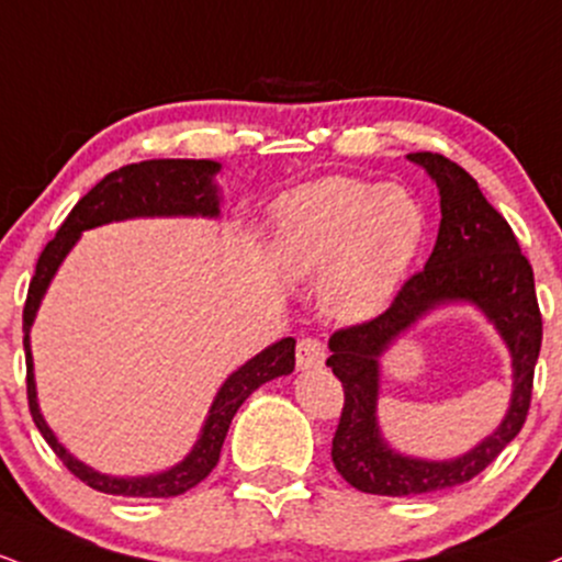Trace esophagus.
<instances>
[{
	"mask_svg": "<svg viewBox=\"0 0 562 562\" xmlns=\"http://www.w3.org/2000/svg\"><path fill=\"white\" fill-rule=\"evenodd\" d=\"M324 346L319 337H301L299 346H295V361L301 369H319L324 367Z\"/></svg>",
	"mask_w": 562,
	"mask_h": 562,
	"instance_id": "esophagus-1",
	"label": "esophagus"
}]
</instances>
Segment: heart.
Returning <instances> with one entry per match:
<instances>
[{"label": "heart", "instance_id": "b5f03b06", "mask_svg": "<svg viewBox=\"0 0 562 562\" xmlns=\"http://www.w3.org/2000/svg\"><path fill=\"white\" fill-rule=\"evenodd\" d=\"M429 240V214L411 188L327 178L280 201L274 256L293 280H319L340 319H371L401 293Z\"/></svg>", "mask_w": 562, "mask_h": 562}]
</instances>
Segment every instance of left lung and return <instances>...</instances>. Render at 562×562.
I'll return each instance as SVG.
<instances>
[{
	"mask_svg": "<svg viewBox=\"0 0 562 562\" xmlns=\"http://www.w3.org/2000/svg\"><path fill=\"white\" fill-rule=\"evenodd\" d=\"M411 161L427 167L439 188L442 222L435 251L422 272L411 274L387 308L374 319L337 329L329 337L327 367L342 382V414L333 437L337 474L369 495L408 497L448 490L482 474L526 424L533 367L542 348V311L533 269L505 216L476 180L442 154L416 151ZM448 300L476 302L501 329L514 353V401L501 429L456 462H418L392 453L375 429V358L418 315Z\"/></svg>",
	"mask_w": 562,
	"mask_h": 562,
	"instance_id": "left-lung-1",
	"label": "left lung"
}]
</instances>
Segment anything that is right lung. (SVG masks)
Here are the masks:
<instances>
[{"mask_svg":"<svg viewBox=\"0 0 562 562\" xmlns=\"http://www.w3.org/2000/svg\"><path fill=\"white\" fill-rule=\"evenodd\" d=\"M220 170L216 161L206 159H148L135 161V165H125L120 170L106 175L104 180L88 191L83 199L72 206L67 214L63 227L57 235L46 243L42 256L36 261V272L29 285V299L23 306V348H25V390H29V411L33 416L42 437L49 442L54 456L67 465L70 474H76L80 482H86L91 490L104 492V495H123V497H178L188 492L191 486L212 474V469L220 461L222 442H225L229 422L238 414L251 392L259 384L274 380V376L290 374L295 367V340L285 337V340L274 342L259 356L251 358L246 367L235 371L229 380L222 384L216 392L212 411H209L204 435H201L191 456L186 461L175 465V469L165 471L157 476H140V479H114L104 476L99 471L88 469L80 461L67 452L52 429L46 427L36 403V384H33V361H31V342L29 329L36 316L42 295L46 293V285L57 272L59 261L65 254L76 246L78 235L88 227L104 225L112 220H127V216H170V214H206L214 216L216 209V191L212 186V175Z\"/></svg>","mask_w":562,"mask_h":562,"instance_id":"1","label":"right lung"}]
</instances>
